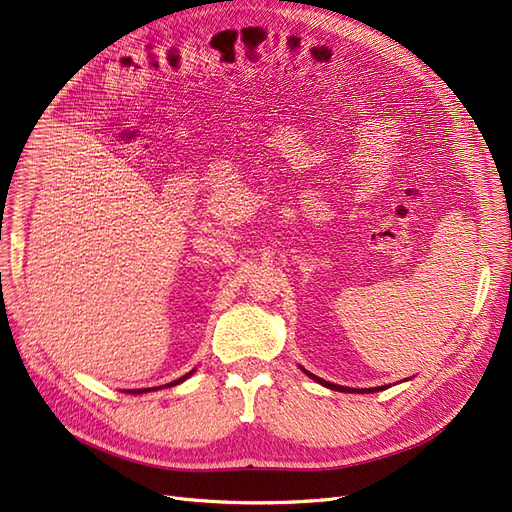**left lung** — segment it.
I'll return each mask as SVG.
<instances>
[{"label":"left lung","mask_w":512,"mask_h":512,"mask_svg":"<svg viewBox=\"0 0 512 512\" xmlns=\"http://www.w3.org/2000/svg\"><path fill=\"white\" fill-rule=\"evenodd\" d=\"M305 374L309 376V378H314L316 382H320L322 386H329V389H333V391H354V393H376V391H384L386 386H376V389H348V386H337V384H331V382H327V380H322V378H316L314 374H309V371H305Z\"/></svg>","instance_id":"1"}]
</instances>
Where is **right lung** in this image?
Returning <instances> with one entry per match:
<instances>
[{
    "mask_svg": "<svg viewBox=\"0 0 512 512\" xmlns=\"http://www.w3.org/2000/svg\"><path fill=\"white\" fill-rule=\"evenodd\" d=\"M192 374H194V369H192V371H188V374H185V376H181L179 380H175V382H170V384H166V386H175V384L183 382L185 378H190ZM149 391H153V389H132V391H128V393H134V395H136V393H149Z\"/></svg>",
    "mask_w": 512,
    "mask_h": 512,
    "instance_id": "add662e5",
    "label": "right lung"
}]
</instances>
